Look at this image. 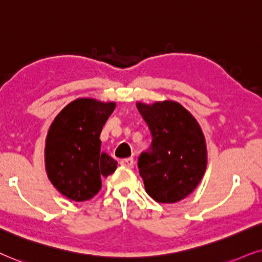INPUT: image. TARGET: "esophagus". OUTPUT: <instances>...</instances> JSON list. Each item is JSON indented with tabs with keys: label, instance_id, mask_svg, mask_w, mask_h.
Segmentation results:
<instances>
[{
	"label": "esophagus",
	"instance_id": "obj_1",
	"mask_svg": "<svg viewBox=\"0 0 262 262\" xmlns=\"http://www.w3.org/2000/svg\"><path fill=\"white\" fill-rule=\"evenodd\" d=\"M120 164L122 166H125V167H134L135 162L133 158H125V159H122Z\"/></svg>",
	"mask_w": 262,
	"mask_h": 262
}]
</instances>
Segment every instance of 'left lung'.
Returning a JSON list of instances; mask_svg holds the SVG:
<instances>
[{
    "label": "left lung",
    "instance_id": "8db88e82",
    "mask_svg": "<svg viewBox=\"0 0 262 262\" xmlns=\"http://www.w3.org/2000/svg\"><path fill=\"white\" fill-rule=\"evenodd\" d=\"M152 144L139 157L145 189L153 200L173 204L198 187L207 165V149L200 125L189 111L172 100L148 105L137 103Z\"/></svg>",
    "mask_w": 262,
    "mask_h": 262
}]
</instances>
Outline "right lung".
Masks as SVG:
<instances>
[{"label": "right lung", "mask_w": 262, "mask_h": 262, "mask_svg": "<svg viewBox=\"0 0 262 262\" xmlns=\"http://www.w3.org/2000/svg\"><path fill=\"white\" fill-rule=\"evenodd\" d=\"M116 106L92 98H79L55 117L45 142V169L54 187L73 201L92 199L117 162L102 152L99 135Z\"/></svg>", "instance_id": "add662e5"}]
</instances>
